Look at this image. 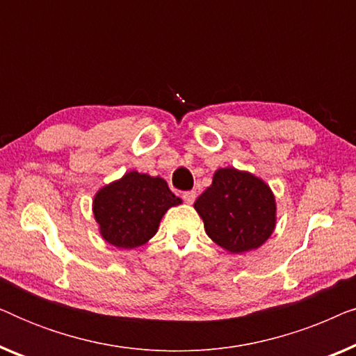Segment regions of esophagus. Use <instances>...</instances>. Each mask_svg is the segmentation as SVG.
<instances>
[{
  "mask_svg": "<svg viewBox=\"0 0 356 356\" xmlns=\"http://www.w3.org/2000/svg\"><path fill=\"white\" fill-rule=\"evenodd\" d=\"M183 199L186 201V204H193L194 201H196V191L183 193Z\"/></svg>",
  "mask_w": 356,
  "mask_h": 356,
  "instance_id": "1",
  "label": "esophagus"
}]
</instances>
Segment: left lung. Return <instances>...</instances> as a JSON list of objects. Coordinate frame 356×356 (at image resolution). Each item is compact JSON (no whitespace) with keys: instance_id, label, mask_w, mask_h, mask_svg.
Listing matches in <instances>:
<instances>
[{"instance_id":"left-lung-1","label":"left lung","mask_w":356,"mask_h":356,"mask_svg":"<svg viewBox=\"0 0 356 356\" xmlns=\"http://www.w3.org/2000/svg\"><path fill=\"white\" fill-rule=\"evenodd\" d=\"M194 209L207 236L232 254L261 248L277 225V202L269 184L235 167L216 170Z\"/></svg>"}]
</instances>
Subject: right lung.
I'll list each match as a JSON object with an SVG mask.
<instances>
[{
    "instance_id": "1",
    "label": "right lung",
    "mask_w": 356,
    "mask_h": 356,
    "mask_svg": "<svg viewBox=\"0 0 356 356\" xmlns=\"http://www.w3.org/2000/svg\"><path fill=\"white\" fill-rule=\"evenodd\" d=\"M181 202L163 178L131 170L95 193L92 212L106 243L134 250L157 233L168 209Z\"/></svg>"
}]
</instances>
